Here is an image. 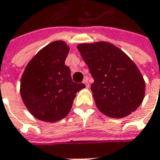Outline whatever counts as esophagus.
<instances>
[{"mask_svg": "<svg viewBox=\"0 0 160 160\" xmlns=\"http://www.w3.org/2000/svg\"><path fill=\"white\" fill-rule=\"evenodd\" d=\"M83 83L85 84V87L88 89V88H90V84H89V82H88V78L87 77H85L84 78V80H83Z\"/></svg>", "mask_w": 160, "mask_h": 160, "instance_id": "obj_1", "label": "esophagus"}]
</instances>
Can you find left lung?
<instances>
[{"label":"left lung","mask_w":160,"mask_h":160,"mask_svg":"<svg viewBox=\"0 0 160 160\" xmlns=\"http://www.w3.org/2000/svg\"><path fill=\"white\" fill-rule=\"evenodd\" d=\"M77 49L94 80L91 90L99 110L114 118L135 111L144 98L145 82L131 58L106 42L82 43Z\"/></svg>","instance_id":"8db88e82"}]
</instances>
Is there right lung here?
Wrapping results in <instances>:
<instances>
[{"mask_svg":"<svg viewBox=\"0 0 160 160\" xmlns=\"http://www.w3.org/2000/svg\"><path fill=\"white\" fill-rule=\"evenodd\" d=\"M69 47L62 41L51 42L30 60L20 82L22 100L35 118L56 122L69 113L77 92L84 83H74L65 65Z\"/></svg>","mask_w":160,"mask_h":160,"instance_id":"right-lung-1","label":"right lung"}]
</instances>
